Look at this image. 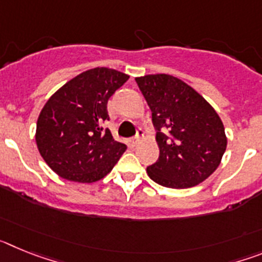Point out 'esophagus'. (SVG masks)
<instances>
[{"label": "esophagus", "instance_id": "1", "mask_svg": "<svg viewBox=\"0 0 262 262\" xmlns=\"http://www.w3.org/2000/svg\"><path fill=\"white\" fill-rule=\"evenodd\" d=\"M143 129H140V128H138V131H136V135L134 136L133 139H131V143H133V145H136L139 143V140H140V138H142L143 136Z\"/></svg>", "mask_w": 262, "mask_h": 262}]
</instances>
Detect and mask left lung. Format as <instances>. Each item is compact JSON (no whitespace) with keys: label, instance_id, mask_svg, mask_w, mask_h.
Returning <instances> with one entry per match:
<instances>
[{"label":"left lung","instance_id":"left-lung-1","mask_svg":"<svg viewBox=\"0 0 262 262\" xmlns=\"http://www.w3.org/2000/svg\"><path fill=\"white\" fill-rule=\"evenodd\" d=\"M152 111L160 156L147 168L156 184L186 189L205 181L219 166L227 147L216 111L195 90L169 75L135 78Z\"/></svg>","mask_w":262,"mask_h":262}]
</instances>
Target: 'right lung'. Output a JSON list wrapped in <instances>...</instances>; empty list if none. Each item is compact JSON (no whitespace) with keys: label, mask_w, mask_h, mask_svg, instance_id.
Masks as SVG:
<instances>
[{"label":"right lung","mask_w":262,"mask_h":262,"mask_svg":"<svg viewBox=\"0 0 262 262\" xmlns=\"http://www.w3.org/2000/svg\"><path fill=\"white\" fill-rule=\"evenodd\" d=\"M129 76L93 68L53 94L36 123V145L53 172L76 182H96L111 172L127 145L101 124L110 119L107 101Z\"/></svg>","instance_id":"right-lung-1"}]
</instances>
